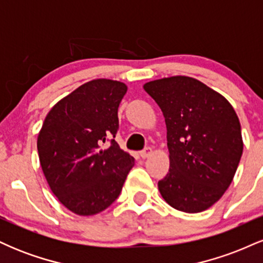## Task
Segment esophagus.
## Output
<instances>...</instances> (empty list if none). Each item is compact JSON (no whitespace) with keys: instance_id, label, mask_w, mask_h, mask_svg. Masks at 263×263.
I'll return each mask as SVG.
<instances>
[{"instance_id":"1","label":"esophagus","mask_w":263,"mask_h":263,"mask_svg":"<svg viewBox=\"0 0 263 263\" xmlns=\"http://www.w3.org/2000/svg\"><path fill=\"white\" fill-rule=\"evenodd\" d=\"M151 155H152V148H151V147H146V148L140 152V156L142 158H147V157H149Z\"/></svg>"}]
</instances>
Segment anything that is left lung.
I'll list each match as a JSON object with an SVG mask.
<instances>
[{"instance_id": "1", "label": "left lung", "mask_w": 263, "mask_h": 263, "mask_svg": "<svg viewBox=\"0 0 263 263\" xmlns=\"http://www.w3.org/2000/svg\"><path fill=\"white\" fill-rule=\"evenodd\" d=\"M167 125L170 172L158 182L174 209L200 213L215 204L232 182L242 156L241 126L222 95L189 77L144 84Z\"/></svg>"}]
</instances>
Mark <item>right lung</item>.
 <instances>
[{"label": "right lung", "instance_id": "obj_1", "mask_svg": "<svg viewBox=\"0 0 263 263\" xmlns=\"http://www.w3.org/2000/svg\"><path fill=\"white\" fill-rule=\"evenodd\" d=\"M126 91L120 81H89L54 105L38 135L45 179L60 203L78 215L110 206L135 164L114 140Z\"/></svg>", "mask_w": 263, "mask_h": 263}]
</instances>
